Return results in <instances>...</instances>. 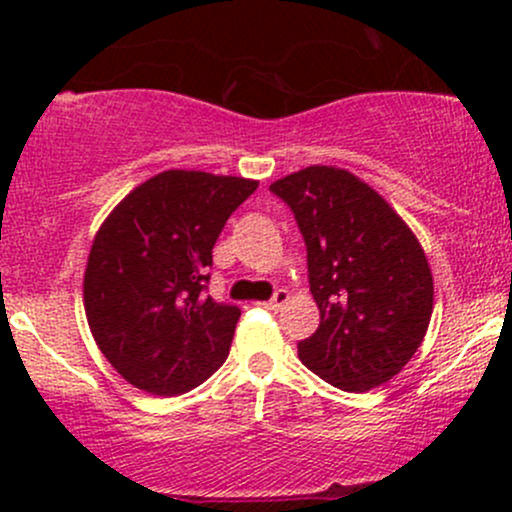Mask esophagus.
<instances>
[{
  "label": "esophagus",
  "instance_id": "obj_1",
  "mask_svg": "<svg viewBox=\"0 0 512 512\" xmlns=\"http://www.w3.org/2000/svg\"><path fill=\"white\" fill-rule=\"evenodd\" d=\"M289 301H291V293L286 289H279L272 298H269V301H264L262 305H264V308H269V310H281Z\"/></svg>",
  "mask_w": 512,
  "mask_h": 512
}]
</instances>
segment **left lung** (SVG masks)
<instances>
[{"instance_id": "left-lung-1", "label": "left lung", "mask_w": 512, "mask_h": 512, "mask_svg": "<svg viewBox=\"0 0 512 512\" xmlns=\"http://www.w3.org/2000/svg\"><path fill=\"white\" fill-rule=\"evenodd\" d=\"M308 248L320 327L298 344L313 373L346 392L392 380L424 342L433 276L419 238L368 182L310 166L269 185Z\"/></svg>"}]
</instances>
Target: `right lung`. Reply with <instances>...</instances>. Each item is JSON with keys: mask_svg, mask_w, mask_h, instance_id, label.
<instances>
[{"mask_svg": "<svg viewBox=\"0 0 512 512\" xmlns=\"http://www.w3.org/2000/svg\"><path fill=\"white\" fill-rule=\"evenodd\" d=\"M257 180L163 170L101 223L84 274L98 349L129 385L158 397L192 390L226 361L240 310L204 296L211 250Z\"/></svg>", "mask_w": 512, "mask_h": 512, "instance_id": "1", "label": "right lung"}]
</instances>
